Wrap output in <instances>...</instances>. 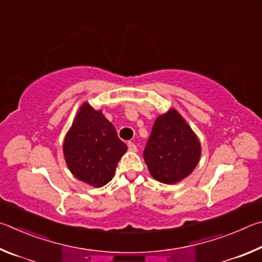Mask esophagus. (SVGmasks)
Listing matches in <instances>:
<instances>
[{"label": "esophagus", "mask_w": 262, "mask_h": 262, "mask_svg": "<svg viewBox=\"0 0 262 262\" xmlns=\"http://www.w3.org/2000/svg\"><path fill=\"white\" fill-rule=\"evenodd\" d=\"M127 147H128V150H131V152H137V146L132 143V141L127 143Z\"/></svg>", "instance_id": "34e87169"}]
</instances>
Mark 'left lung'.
<instances>
[{
    "label": "left lung",
    "instance_id": "left-lung-1",
    "mask_svg": "<svg viewBox=\"0 0 262 262\" xmlns=\"http://www.w3.org/2000/svg\"><path fill=\"white\" fill-rule=\"evenodd\" d=\"M200 157L198 136L175 108L158 116L144 150V160L154 180L176 184L191 175Z\"/></svg>",
    "mask_w": 262,
    "mask_h": 262
}]
</instances>
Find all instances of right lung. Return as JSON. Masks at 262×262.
<instances>
[{"label":"right lung","instance_id":"add662e5","mask_svg":"<svg viewBox=\"0 0 262 262\" xmlns=\"http://www.w3.org/2000/svg\"><path fill=\"white\" fill-rule=\"evenodd\" d=\"M126 150L102 110L87 101L82 103L63 141L64 159L72 175L90 186H103L113 180Z\"/></svg>","mask_w":262,"mask_h":262}]
</instances>
